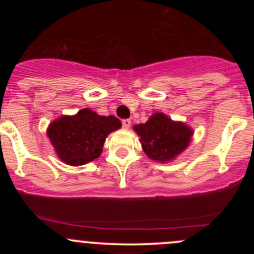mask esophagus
I'll list each match as a JSON object with an SVG mask.
<instances>
[{
  "label": "esophagus",
  "instance_id": "1",
  "mask_svg": "<svg viewBox=\"0 0 254 254\" xmlns=\"http://www.w3.org/2000/svg\"><path fill=\"white\" fill-rule=\"evenodd\" d=\"M122 124H123L124 129H129L130 125H131V121L130 119H124V121L122 122Z\"/></svg>",
  "mask_w": 254,
  "mask_h": 254
}]
</instances>
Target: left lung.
<instances>
[{"label": "left lung", "mask_w": 254, "mask_h": 254, "mask_svg": "<svg viewBox=\"0 0 254 254\" xmlns=\"http://www.w3.org/2000/svg\"><path fill=\"white\" fill-rule=\"evenodd\" d=\"M139 136L142 149L149 159L170 162L190 144L193 130L184 122L172 121L162 112L151 115L144 124L133 127Z\"/></svg>", "instance_id": "left-lung-1"}]
</instances>
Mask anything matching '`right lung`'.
Returning <instances> with one entry per match:
<instances>
[{"instance_id":"add662e5","label":"right lung","mask_w":254,"mask_h":254,"mask_svg":"<svg viewBox=\"0 0 254 254\" xmlns=\"http://www.w3.org/2000/svg\"><path fill=\"white\" fill-rule=\"evenodd\" d=\"M121 127V121L115 116L105 117L90 109H82L74 116L55 119L46 133L61 161L82 166L101 155L106 137Z\"/></svg>"}]
</instances>
